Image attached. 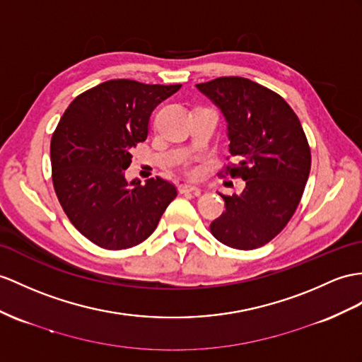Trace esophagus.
<instances>
[{"label": "esophagus", "mask_w": 362, "mask_h": 362, "mask_svg": "<svg viewBox=\"0 0 362 362\" xmlns=\"http://www.w3.org/2000/svg\"><path fill=\"white\" fill-rule=\"evenodd\" d=\"M178 190L181 193H197V195L201 192V189L198 186H192V184H181Z\"/></svg>", "instance_id": "esophagus-1"}]
</instances>
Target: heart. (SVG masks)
<instances>
[{
  "label": "heart",
  "mask_w": 362,
  "mask_h": 362,
  "mask_svg": "<svg viewBox=\"0 0 362 362\" xmlns=\"http://www.w3.org/2000/svg\"><path fill=\"white\" fill-rule=\"evenodd\" d=\"M190 173H193V170H190Z\"/></svg>",
  "instance_id": "1"
}]
</instances>
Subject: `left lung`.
<instances>
[{"label": "left lung", "mask_w": 362, "mask_h": 362, "mask_svg": "<svg viewBox=\"0 0 362 362\" xmlns=\"http://www.w3.org/2000/svg\"><path fill=\"white\" fill-rule=\"evenodd\" d=\"M227 122V167L241 176L240 195H224L226 211L210 224L219 243L240 250L258 249L290 221L310 173V147L292 107L275 92L247 78L223 76L197 84Z\"/></svg>", "instance_id": "obj_1"}]
</instances>
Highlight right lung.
Wrapping results in <instances>:
<instances>
[{"mask_svg": "<svg viewBox=\"0 0 362 362\" xmlns=\"http://www.w3.org/2000/svg\"><path fill=\"white\" fill-rule=\"evenodd\" d=\"M180 87L110 79L78 95L59 119L50 143L57 197L70 223L103 249L147 240L176 197L160 176L141 184L124 172L153 109Z\"/></svg>", "mask_w": 362, "mask_h": 362, "instance_id": "1", "label": "right lung"}]
</instances>
